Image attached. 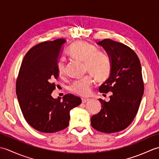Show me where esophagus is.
<instances>
[{
  "label": "esophagus",
  "instance_id": "obj_1",
  "mask_svg": "<svg viewBox=\"0 0 159 159\" xmlns=\"http://www.w3.org/2000/svg\"><path fill=\"white\" fill-rule=\"evenodd\" d=\"M81 100H82V102L83 103H85L87 102H88V101L89 100V99H88V98H82Z\"/></svg>",
  "mask_w": 159,
  "mask_h": 159
}]
</instances>
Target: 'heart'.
<instances>
[{
  "label": "heart",
  "mask_w": 159,
  "mask_h": 159,
  "mask_svg": "<svg viewBox=\"0 0 159 159\" xmlns=\"http://www.w3.org/2000/svg\"><path fill=\"white\" fill-rule=\"evenodd\" d=\"M67 55L74 59L85 62V72L92 74L74 81L70 86L71 92L82 97L88 96L92 92L93 76L98 82H103L109 77L111 72L110 58L92 44L84 41H77L70 46ZM57 68L60 76L66 75V66L63 61L57 62Z\"/></svg>",
  "instance_id": "1"
}]
</instances>
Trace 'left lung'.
Instances as JSON below:
<instances>
[{
	"instance_id": "obj_1",
	"label": "left lung",
	"mask_w": 159,
	"mask_h": 159,
	"mask_svg": "<svg viewBox=\"0 0 159 159\" xmlns=\"http://www.w3.org/2000/svg\"><path fill=\"white\" fill-rule=\"evenodd\" d=\"M97 43L111 62L110 76L99 91L112 95L109 102L99 99L102 109L91 118V124L102 133H117L129 126L139 110L144 92L141 63L134 50L122 43L104 39Z\"/></svg>"
}]
</instances>
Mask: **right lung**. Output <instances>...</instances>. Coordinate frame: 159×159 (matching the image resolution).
Masks as SVG:
<instances>
[{
	"label": "right lung",
	"instance_id": "right-lung-1",
	"mask_svg": "<svg viewBox=\"0 0 159 159\" xmlns=\"http://www.w3.org/2000/svg\"><path fill=\"white\" fill-rule=\"evenodd\" d=\"M66 40L57 39L33 46L24 57L16 90L23 116L42 133H55L68 126L70 111L81 104L79 97L66 94L63 100L51 93L59 77L57 63Z\"/></svg>",
	"mask_w": 159,
	"mask_h": 159
}]
</instances>
